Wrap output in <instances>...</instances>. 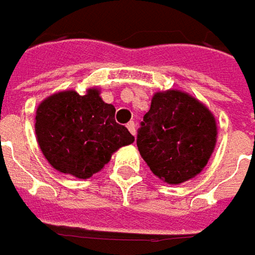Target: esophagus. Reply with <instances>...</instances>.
<instances>
[{
    "label": "esophagus",
    "mask_w": 255,
    "mask_h": 255,
    "mask_svg": "<svg viewBox=\"0 0 255 255\" xmlns=\"http://www.w3.org/2000/svg\"><path fill=\"white\" fill-rule=\"evenodd\" d=\"M126 126H128L129 132H130V133H132L134 136V134H136V128H134V122H129V123L126 125Z\"/></svg>",
    "instance_id": "1"
}]
</instances>
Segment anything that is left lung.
Segmentation results:
<instances>
[{
  "instance_id": "left-lung-1",
  "label": "left lung",
  "mask_w": 255,
  "mask_h": 255,
  "mask_svg": "<svg viewBox=\"0 0 255 255\" xmlns=\"http://www.w3.org/2000/svg\"><path fill=\"white\" fill-rule=\"evenodd\" d=\"M217 142V125L192 96L156 93L140 122L136 143L150 171L168 184H181L204 169Z\"/></svg>"
}]
</instances>
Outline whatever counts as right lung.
<instances>
[{"label":"right lung","mask_w":255,"mask_h":255,"mask_svg":"<svg viewBox=\"0 0 255 255\" xmlns=\"http://www.w3.org/2000/svg\"><path fill=\"white\" fill-rule=\"evenodd\" d=\"M115 106L99 90L84 96L74 90L47 97L37 109V140L50 165L77 178H90L108 163L112 153L134 137L115 121Z\"/></svg>","instance_id":"obj_1"}]
</instances>
